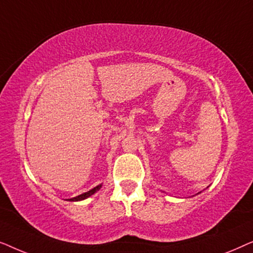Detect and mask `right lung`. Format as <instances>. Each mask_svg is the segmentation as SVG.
<instances>
[{"instance_id": "obj_1", "label": "right lung", "mask_w": 253, "mask_h": 253, "mask_svg": "<svg viewBox=\"0 0 253 253\" xmlns=\"http://www.w3.org/2000/svg\"><path fill=\"white\" fill-rule=\"evenodd\" d=\"M101 186H102V184H99L98 186H95V188H93L92 190H89V191L85 192V193H82V195H79L77 197H74V198L68 199V200H69V202H79V200H84L86 198H88V197H91L92 195H94L96 191H99Z\"/></svg>"}]
</instances>
